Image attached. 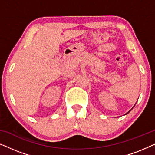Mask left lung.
<instances>
[{"label":"left lung","instance_id":"obj_1","mask_svg":"<svg viewBox=\"0 0 155 155\" xmlns=\"http://www.w3.org/2000/svg\"><path fill=\"white\" fill-rule=\"evenodd\" d=\"M134 107H135V106H134ZM133 108H132V109H133ZM132 109H131V110H132ZM131 110H130V111H128V113H126V114H125V115H126V114H128V113H129V112H130V111H131Z\"/></svg>","mask_w":155,"mask_h":155}]
</instances>
